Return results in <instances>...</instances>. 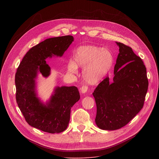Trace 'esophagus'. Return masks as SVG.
<instances>
[{"label": "esophagus", "mask_w": 159, "mask_h": 159, "mask_svg": "<svg viewBox=\"0 0 159 159\" xmlns=\"http://www.w3.org/2000/svg\"><path fill=\"white\" fill-rule=\"evenodd\" d=\"M88 90V87L87 85H82L80 87V91L82 94H85V93H87Z\"/></svg>", "instance_id": "esophagus-1"}]
</instances>
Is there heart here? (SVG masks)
<instances>
[{"label":"heart","instance_id":"b5f03b06","mask_svg":"<svg viewBox=\"0 0 159 159\" xmlns=\"http://www.w3.org/2000/svg\"><path fill=\"white\" fill-rule=\"evenodd\" d=\"M113 63V57L107 48L94 45H84L74 52L72 61L68 63V70L77 74V67H84L82 75L89 84L101 82L110 70Z\"/></svg>","mask_w":159,"mask_h":159}]
</instances>
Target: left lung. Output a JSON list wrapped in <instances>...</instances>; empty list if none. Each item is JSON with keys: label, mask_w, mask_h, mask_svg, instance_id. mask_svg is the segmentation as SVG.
<instances>
[{"label": "left lung", "mask_w": 159, "mask_h": 159, "mask_svg": "<svg viewBox=\"0 0 159 159\" xmlns=\"http://www.w3.org/2000/svg\"><path fill=\"white\" fill-rule=\"evenodd\" d=\"M119 54L112 82L106 77L96 88L97 126L115 130L126 125L143 108L148 81L143 61L132 48L116 42Z\"/></svg>", "instance_id": "obj_1"}]
</instances>
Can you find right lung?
<instances>
[{
  "label": "right lung",
  "mask_w": 159,
  "mask_h": 159,
  "mask_svg": "<svg viewBox=\"0 0 159 159\" xmlns=\"http://www.w3.org/2000/svg\"><path fill=\"white\" fill-rule=\"evenodd\" d=\"M73 41V36L68 35L39 43L26 53L16 73L18 107L30 126L44 132L58 133L66 129L71 108L80 99V94L75 86L57 87L50 101L43 104L36 97L35 79L38 72L44 77L49 76L50 67L45 60L54 55L61 57Z\"/></svg>",
  "instance_id": "add662e5"
}]
</instances>
